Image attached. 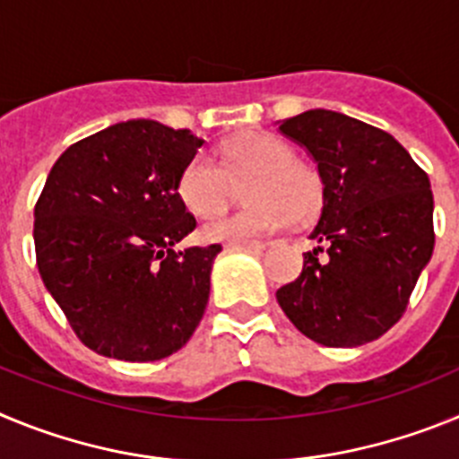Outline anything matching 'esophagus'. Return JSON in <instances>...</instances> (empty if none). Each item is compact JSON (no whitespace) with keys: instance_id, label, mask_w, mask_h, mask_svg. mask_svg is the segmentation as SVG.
Returning <instances> with one entry per match:
<instances>
[{"instance_id":"esophagus-1","label":"esophagus","mask_w":459,"mask_h":459,"mask_svg":"<svg viewBox=\"0 0 459 459\" xmlns=\"http://www.w3.org/2000/svg\"><path fill=\"white\" fill-rule=\"evenodd\" d=\"M266 246L259 241H248V243H227V250H250V253H259L264 250Z\"/></svg>"}]
</instances>
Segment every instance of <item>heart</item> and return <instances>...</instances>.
<instances>
[{
    "label": "heart",
    "mask_w": 459,
    "mask_h": 459,
    "mask_svg": "<svg viewBox=\"0 0 459 459\" xmlns=\"http://www.w3.org/2000/svg\"><path fill=\"white\" fill-rule=\"evenodd\" d=\"M248 179V209L206 222L200 230L204 241H255L290 221H312L324 204L322 174L299 160L294 147L271 133H246L230 140L218 153V165L195 156L181 172L177 193L193 216L211 218L230 204L234 184Z\"/></svg>",
    "instance_id": "heart-1"
}]
</instances>
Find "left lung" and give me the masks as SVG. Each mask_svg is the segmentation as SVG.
<instances>
[{"label":"left lung","instance_id":"left-lung-1","mask_svg":"<svg viewBox=\"0 0 459 459\" xmlns=\"http://www.w3.org/2000/svg\"><path fill=\"white\" fill-rule=\"evenodd\" d=\"M278 131L317 165L324 204L310 232L317 248L275 299L324 347L372 342L403 317L435 250L428 174L386 131L333 109H307Z\"/></svg>","mask_w":459,"mask_h":459}]
</instances>
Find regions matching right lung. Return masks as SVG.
Masks as SVG:
<instances>
[{"label":"right lung","mask_w":459,"mask_h":459,"mask_svg":"<svg viewBox=\"0 0 459 459\" xmlns=\"http://www.w3.org/2000/svg\"><path fill=\"white\" fill-rule=\"evenodd\" d=\"M202 144L188 128L131 119L75 142L52 165L34 209L36 264L96 354L160 360L200 324L222 248L174 246L197 225L177 186Z\"/></svg>","instance_id":"right-lung-1"}]
</instances>
